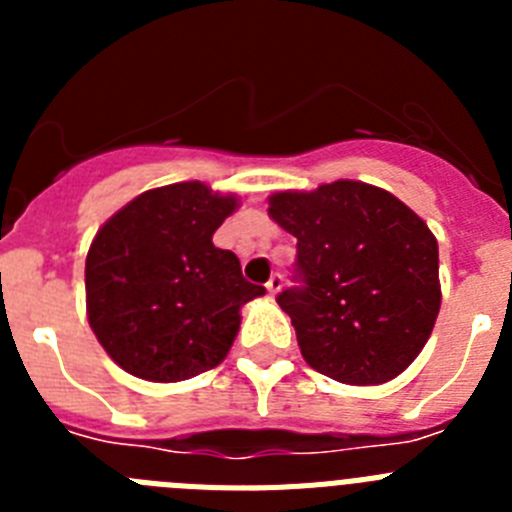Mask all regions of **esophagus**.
<instances>
[{
	"label": "esophagus",
	"instance_id": "obj_1",
	"mask_svg": "<svg viewBox=\"0 0 512 512\" xmlns=\"http://www.w3.org/2000/svg\"><path fill=\"white\" fill-rule=\"evenodd\" d=\"M282 284H284L282 274H271V279H269V282H266V289H269V295L271 297L279 295V289H282Z\"/></svg>",
	"mask_w": 512,
	"mask_h": 512
}]
</instances>
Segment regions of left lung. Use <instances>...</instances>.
<instances>
[{
  "instance_id": "1",
  "label": "left lung",
  "mask_w": 512,
  "mask_h": 512,
  "mask_svg": "<svg viewBox=\"0 0 512 512\" xmlns=\"http://www.w3.org/2000/svg\"><path fill=\"white\" fill-rule=\"evenodd\" d=\"M269 215L297 238V287L277 302L307 364L343 384L405 372L441 307L428 225L395 194L351 179L271 194Z\"/></svg>"
}]
</instances>
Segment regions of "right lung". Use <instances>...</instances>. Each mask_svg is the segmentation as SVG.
Returning <instances> with one entry per match:
<instances>
[{
  "instance_id": "add662e5",
  "label": "right lung",
  "mask_w": 512,
  "mask_h": 512,
  "mask_svg": "<svg viewBox=\"0 0 512 512\" xmlns=\"http://www.w3.org/2000/svg\"><path fill=\"white\" fill-rule=\"evenodd\" d=\"M238 207L202 182L148 189L107 220L87 253V315L115 364L148 382L215 369L266 289L243 279L212 233Z\"/></svg>"
}]
</instances>
